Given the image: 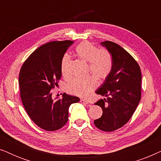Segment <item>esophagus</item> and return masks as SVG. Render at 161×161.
<instances>
[{"label": "esophagus", "mask_w": 161, "mask_h": 161, "mask_svg": "<svg viewBox=\"0 0 161 161\" xmlns=\"http://www.w3.org/2000/svg\"><path fill=\"white\" fill-rule=\"evenodd\" d=\"M80 103H82V104H85V105H87V104H89V101L86 100H83V99H81Z\"/></svg>", "instance_id": "obj_1"}]
</instances>
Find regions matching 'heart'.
<instances>
[{"mask_svg":"<svg viewBox=\"0 0 161 161\" xmlns=\"http://www.w3.org/2000/svg\"><path fill=\"white\" fill-rule=\"evenodd\" d=\"M75 55L82 60L89 62V71L99 80H103L109 75L112 69L113 61L107 50H99L89 42L85 41L79 44L75 50ZM69 57L65 55L61 63V72L64 76L68 73ZM97 84L96 78L89 75L84 78H75L67 84V89L69 93L80 97L89 96Z\"/></svg>","mask_w":161,"mask_h":161,"instance_id":"1","label":"heart"}]
</instances>
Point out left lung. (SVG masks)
<instances>
[{"label":"left lung","mask_w":161,"mask_h":161,"mask_svg":"<svg viewBox=\"0 0 161 161\" xmlns=\"http://www.w3.org/2000/svg\"><path fill=\"white\" fill-rule=\"evenodd\" d=\"M100 44L111 53L113 66L96 91L104 98L95 103L102 108L103 115L94 123L101 130L111 132L124 126L135 112L142 94V72L133 56L121 46L111 41Z\"/></svg>","instance_id":"1"}]
</instances>
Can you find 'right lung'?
Segmentation results:
<instances>
[{"mask_svg": "<svg viewBox=\"0 0 161 161\" xmlns=\"http://www.w3.org/2000/svg\"><path fill=\"white\" fill-rule=\"evenodd\" d=\"M73 41H53L34 50L22 66L19 75L20 97L28 115L37 126L54 131L68 121V109L80 99L64 93L62 98L52 97L51 89L61 77V63Z\"/></svg>", "mask_w": 161, "mask_h": 161, "instance_id": "right-lung-1", "label": "right lung"}]
</instances>
